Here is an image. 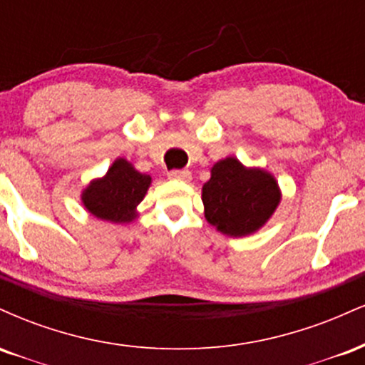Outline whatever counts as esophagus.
<instances>
[{"mask_svg":"<svg viewBox=\"0 0 365 365\" xmlns=\"http://www.w3.org/2000/svg\"><path fill=\"white\" fill-rule=\"evenodd\" d=\"M170 180H180V182H190L192 173L188 170H173L168 173Z\"/></svg>","mask_w":365,"mask_h":365,"instance_id":"esophagus-1","label":"esophagus"}]
</instances>
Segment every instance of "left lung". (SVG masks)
I'll return each mask as SVG.
<instances>
[{
    "mask_svg": "<svg viewBox=\"0 0 365 365\" xmlns=\"http://www.w3.org/2000/svg\"><path fill=\"white\" fill-rule=\"evenodd\" d=\"M282 200L278 182L261 168H245L237 158H225L211 168L202 187L204 216L228 237L255 233L273 216Z\"/></svg>",
    "mask_w": 365,
    "mask_h": 365,
    "instance_id": "left-lung-1",
    "label": "left lung"
}]
</instances>
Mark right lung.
<instances>
[{
    "label": "right lung",
    "instance_id": "obj_1",
    "mask_svg": "<svg viewBox=\"0 0 365 365\" xmlns=\"http://www.w3.org/2000/svg\"><path fill=\"white\" fill-rule=\"evenodd\" d=\"M150 177L118 158L103 178L83 188L82 202L92 216L111 223H130L137 217V206L148 194Z\"/></svg>",
    "mask_w": 365,
    "mask_h": 365
}]
</instances>
